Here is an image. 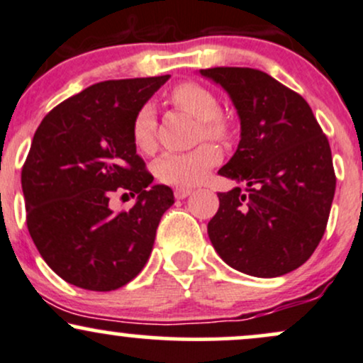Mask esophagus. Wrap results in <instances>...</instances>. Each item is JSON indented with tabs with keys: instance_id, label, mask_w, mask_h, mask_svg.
<instances>
[{
	"instance_id": "1",
	"label": "esophagus",
	"mask_w": 363,
	"mask_h": 363,
	"mask_svg": "<svg viewBox=\"0 0 363 363\" xmlns=\"http://www.w3.org/2000/svg\"><path fill=\"white\" fill-rule=\"evenodd\" d=\"M173 194H174V197H177V199H185V197H189V195L191 194V190L190 189H185V186H177Z\"/></svg>"
}]
</instances>
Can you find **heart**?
Wrapping results in <instances>:
<instances>
[{
  "instance_id": "1",
  "label": "heart",
  "mask_w": 363,
  "mask_h": 363,
  "mask_svg": "<svg viewBox=\"0 0 363 363\" xmlns=\"http://www.w3.org/2000/svg\"><path fill=\"white\" fill-rule=\"evenodd\" d=\"M172 104L199 121L197 140L208 139L228 143L233 138V122L220 113L219 98L212 89L194 81H185L173 88L169 95ZM156 117L149 105L140 106L130 123V138L134 146L144 155L156 149ZM219 161V151L212 144H200L186 152H164L156 161V178L166 185L190 186L206 177L208 169Z\"/></svg>"
}]
</instances>
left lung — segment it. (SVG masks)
<instances>
[{"mask_svg": "<svg viewBox=\"0 0 363 363\" xmlns=\"http://www.w3.org/2000/svg\"><path fill=\"white\" fill-rule=\"evenodd\" d=\"M241 118V140L219 174L242 182L217 194L207 233L229 267L253 277L299 268L326 231L336 177L328 138L308 101L253 67H211Z\"/></svg>", "mask_w": 363, "mask_h": 363, "instance_id": "1", "label": "left lung"}]
</instances>
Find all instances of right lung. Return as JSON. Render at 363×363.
I'll use <instances>...</instances> for the list:
<instances>
[{"label":"right lung","instance_id":"obj_1","mask_svg":"<svg viewBox=\"0 0 363 363\" xmlns=\"http://www.w3.org/2000/svg\"><path fill=\"white\" fill-rule=\"evenodd\" d=\"M168 78L101 81L54 106L37 127L21 168L27 228L67 284L115 291L146 265L174 199L169 186L151 185L130 123ZM122 191L138 202L115 215L109 195Z\"/></svg>","mask_w":363,"mask_h":363}]
</instances>
